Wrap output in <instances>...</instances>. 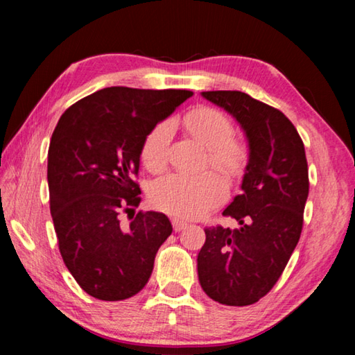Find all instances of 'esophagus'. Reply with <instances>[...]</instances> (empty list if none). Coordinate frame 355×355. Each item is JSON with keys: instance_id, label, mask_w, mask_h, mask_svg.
I'll use <instances>...</instances> for the list:
<instances>
[{"instance_id": "obj_1", "label": "esophagus", "mask_w": 355, "mask_h": 355, "mask_svg": "<svg viewBox=\"0 0 355 355\" xmlns=\"http://www.w3.org/2000/svg\"><path fill=\"white\" fill-rule=\"evenodd\" d=\"M172 225H173V230L180 232V230H183V228H186V225H188V224H186L184 220L175 218V219H172Z\"/></svg>"}]
</instances>
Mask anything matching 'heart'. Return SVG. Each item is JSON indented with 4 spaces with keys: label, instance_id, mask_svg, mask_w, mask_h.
I'll list each match as a JSON object with an SVG mask.
<instances>
[{
    "label": "heart",
    "instance_id": "obj_1",
    "mask_svg": "<svg viewBox=\"0 0 355 355\" xmlns=\"http://www.w3.org/2000/svg\"><path fill=\"white\" fill-rule=\"evenodd\" d=\"M192 136L208 147V161L227 175H239L249 163L248 141L233 135V123L224 112L211 106H200L184 116ZM173 125L161 120L147 131L142 141L141 158L150 171L163 169L169 158ZM150 200L156 208L180 216L200 218L227 197V183L213 171L203 173L171 172L156 178L150 186Z\"/></svg>",
    "mask_w": 355,
    "mask_h": 355
}]
</instances>
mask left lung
Returning <instances> with one entry per match:
<instances>
[{"label": "left lung", "instance_id": "1", "mask_svg": "<svg viewBox=\"0 0 355 355\" xmlns=\"http://www.w3.org/2000/svg\"><path fill=\"white\" fill-rule=\"evenodd\" d=\"M202 95L241 123L250 156L243 192L222 213L239 227L205 228L197 272L216 302L244 307L272 290L297 245L309 197L307 158L296 127L277 107L239 91Z\"/></svg>", "mask_w": 355, "mask_h": 355}]
</instances>
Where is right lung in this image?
<instances>
[{
	"label": "right lung",
	"instance_id": "obj_1",
	"mask_svg": "<svg viewBox=\"0 0 355 355\" xmlns=\"http://www.w3.org/2000/svg\"><path fill=\"white\" fill-rule=\"evenodd\" d=\"M192 94L105 87L59 119L48 150L51 218L65 266L89 296L128 299L152 275L172 225L163 213L135 214L141 147L147 131ZM122 212L132 214L128 226Z\"/></svg>",
	"mask_w": 355,
	"mask_h": 355
}]
</instances>
